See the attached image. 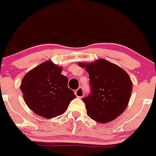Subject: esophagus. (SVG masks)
Instances as JSON below:
<instances>
[{
    "mask_svg": "<svg viewBox=\"0 0 156 156\" xmlns=\"http://www.w3.org/2000/svg\"><path fill=\"white\" fill-rule=\"evenodd\" d=\"M75 94L76 95V97L80 98H82L84 95V91H83V89L82 88H79L78 89L75 90Z\"/></svg>",
    "mask_w": 156,
    "mask_h": 156,
    "instance_id": "esophagus-1",
    "label": "esophagus"
}]
</instances>
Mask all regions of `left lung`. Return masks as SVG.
<instances>
[{
	"instance_id": "1",
	"label": "left lung",
	"mask_w": 156,
	"mask_h": 156,
	"mask_svg": "<svg viewBox=\"0 0 156 156\" xmlns=\"http://www.w3.org/2000/svg\"><path fill=\"white\" fill-rule=\"evenodd\" d=\"M89 73L91 93L83 99L91 119L107 123L119 116L128 106L133 83L129 75L118 65L105 59L80 62Z\"/></svg>"
}]
</instances>
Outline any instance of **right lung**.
<instances>
[{
    "label": "right lung",
    "mask_w": 156,
    "mask_h": 156,
    "mask_svg": "<svg viewBox=\"0 0 156 156\" xmlns=\"http://www.w3.org/2000/svg\"><path fill=\"white\" fill-rule=\"evenodd\" d=\"M62 71V67L46 61L24 76L20 85L24 100L37 115L45 119L62 115L76 97Z\"/></svg>",
    "instance_id": "1"
}]
</instances>
